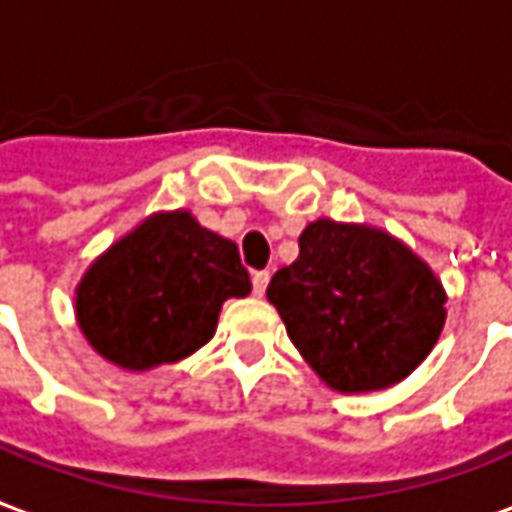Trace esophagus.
Wrapping results in <instances>:
<instances>
[{
	"mask_svg": "<svg viewBox=\"0 0 512 512\" xmlns=\"http://www.w3.org/2000/svg\"><path fill=\"white\" fill-rule=\"evenodd\" d=\"M250 281H253V292L262 298L264 290H267V281H270V273H267V270H256V273L250 276Z\"/></svg>",
	"mask_w": 512,
	"mask_h": 512,
	"instance_id": "esophagus-1",
	"label": "esophagus"
}]
</instances>
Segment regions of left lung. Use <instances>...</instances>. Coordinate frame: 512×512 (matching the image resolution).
Listing matches in <instances>:
<instances>
[{
  "instance_id": "obj_1",
  "label": "left lung",
  "mask_w": 512,
  "mask_h": 512,
  "mask_svg": "<svg viewBox=\"0 0 512 512\" xmlns=\"http://www.w3.org/2000/svg\"><path fill=\"white\" fill-rule=\"evenodd\" d=\"M301 253L270 278L292 345L340 393H370L410 376L438 343L446 292L404 242L334 220L303 228Z\"/></svg>"
}]
</instances>
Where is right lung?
<instances>
[{
  "instance_id": "1",
  "label": "right lung",
  "mask_w": 512,
  "mask_h": 512,
  "mask_svg": "<svg viewBox=\"0 0 512 512\" xmlns=\"http://www.w3.org/2000/svg\"><path fill=\"white\" fill-rule=\"evenodd\" d=\"M248 292L234 242L189 211H169L144 220L88 267L74 312L100 357L147 370L195 354L214 337L222 303Z\"/></svg>"
}]
</instances>
